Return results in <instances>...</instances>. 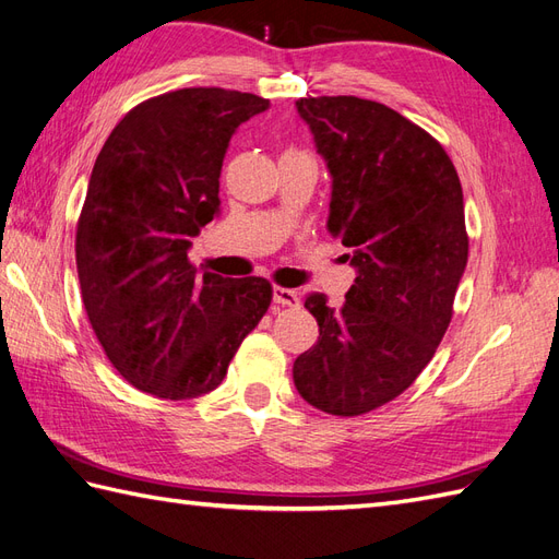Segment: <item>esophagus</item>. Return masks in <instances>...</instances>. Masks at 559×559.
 <instances>
[{
    "label": "esophagus",
    "instance_id": "esophagus-1",
    "mask_svg": "<svg viewBox=\"0 0 559 559\" xmlns=\"http://www.w3.org/2000/svg\"><path fill=\"white\" fill-rule=\"evenodd\" d=\"M273 300L277 306H284V308H296L300 304V298L294 289H286V286H275L273 289Z\"/></svg>",
    "mask_w": 559,
    "mask_h": 559
}]
</instances>
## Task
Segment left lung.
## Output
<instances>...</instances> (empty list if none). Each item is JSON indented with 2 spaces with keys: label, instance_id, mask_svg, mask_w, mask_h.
<instances>
[{
  "label": "left lung",
  "instance_id": "8db88e82",
  "mask_svg": "<svg viewBox=\"0 0 559 559\" xmlns=\"http://www.w3.org/2000/svg\"><path fill=\"white\" fill-rule=\"evenodd\" d=\"M331 174L326 230L355 284L341 308L308 294L320 338L294 361L308 404L359 416L395 400L426 369L451 322L467 263L463 190L444 147L383 103L296 100Z\"/></svg>",
  "mask_w": 559,
  "mask_h": 559
}]
</instances>
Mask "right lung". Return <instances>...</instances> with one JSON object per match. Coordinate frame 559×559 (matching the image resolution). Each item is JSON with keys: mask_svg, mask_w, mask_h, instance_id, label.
Masks as SVG:
<instances>
[{"mask_svg": "<svg viewBox=\"0 0 559 559\" xmlns=\"http://www.w3.org/2000/svg\"><path fill=\"white\" fill-rule=\"evenodd\" d=\"M270 100L218 86L150 98L119 122L88 178L78 223V275L96 338L124 379L162 400L221 385L261 322L263 277L200 273L192 237L221 211L233 133Z\"/></svg>", "mask_w": 559, "mask_h": 559, "instance_id": "obj_1", "label": "right lung"}]
</instances>
